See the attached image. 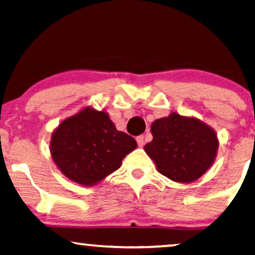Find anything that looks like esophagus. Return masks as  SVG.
<instances>
[{
  "label": "esophagus",
  "mask_w": 255,
  "mask_h": 255,
  "mask_svg": "<svg viewBox=\"0 0 255 255\" xmlns=\"http://www.w3.org/2000/svg\"><path fill=\"white\" fill-rule=\"evenodd\" d=\"M136 140H137L138 146H143L144 143H145V140H144V136H143V135L137 136V137H136Z\"/></svg>",
  "instance_id": "obj_1"
}]
</instances>
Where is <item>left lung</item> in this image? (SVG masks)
Returning a JSON list of instances; mask_svg holds the SVG:
<instances>
[{
    "mask_svg": "<svg viewBox=\"0 0 255 255\" xmlns=\"http://www.w3.org/2000/svg\"><path fill=\"white\" fill-rule=\"evenodd\" d=\"M153 139L144 151L157 170L178 183L197 181L211 168L219 149L214 129L196 117L172 112L151 125Z\"/></svg>",
    "mask_w": 255,
    "mask_h": 255,
    "instance_id": "8db88e82",
    "label": "left lung"
}]
</instances>
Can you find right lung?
<instances>
[{
	"label": "right lung",
	"instance_id": "1",
	"mask_svg": "<svg viewBox=\"0 0 255 255\" xmlns=\"http://www.w3.org/2000/svg\"><path fill=\"white\" fill-rule=\"evenodd\" d=\"M136 147V140L118 130L108 112L85 106L52 131L49 149L64 175L93 187L119 169L123 159Z\"/></svg>",
	"mask_w": 255,
	"mask_h": 255
}]
</instances>
